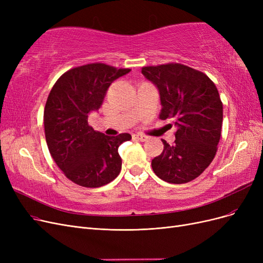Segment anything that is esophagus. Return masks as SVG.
Returning <instances> with one entry per match:
<instances>
[{"mask_svg": "<svg viewBox=\"0 0 263 263\" xmlns=\"http://www.w3.org/2000/svg\"><path fill=\"white\" fill-rule=\"evenodd\" d=\"M133 139L134 140H138V141H146L148 139L147 136H144L141 134H134L133 135Z\"/></svg>", "mask_w": 263, "mask_h": 263, "instance_id": "obj_1", "label": "esophagus"}]
</instances>
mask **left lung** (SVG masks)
<instances>
[{"label":"left lung","instance_id":"8db88e82","mask_svg":"<svg viewBox=\"0 0 263 263\" xmlns=\"http://www.w3.org/2000/svg\"><path fill=\"white\" fill-rule=\"evenodd\" d=\"M159 90L160 119L172 118L176 140H165L160 156L151 161L158 178L182 184L194 180L216 155L222 124V103L216 85L205 73L181 63L141 69Z\"/></svg>","mask_w":263,"mask_h":263}]
</instances>
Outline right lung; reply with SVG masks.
Listing matches in <instances>:
<instances>
[{
  "label": "right lung",
  "instance_id": "obj_1",
  "mask_svg": "<svg viewBox=\"0 0 263 263\" xmlns=\"http://www.w3.org/2000/svg\"><path fill=\"white\" fill-rule=\"evenodd\" d=\"M129 71L100 62L77 67L63 73L48 95L44 110L47 146L55 164L78 185L103 186L121 172L118 147L132 136H105L92 128L87 117L101 107L112 82Z\"/></svg>",
  "mask_w": 263,
  "mask_h": 263
}]
</instances>
